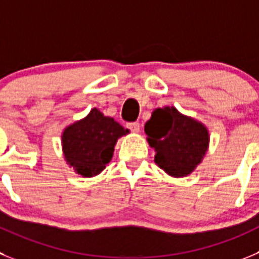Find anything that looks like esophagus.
Instances as JSON below:
<instances>
[{"instance_id": "obj_1", "label": "esophagus", "mask_w": 259, "mask_h": 259, "mask_svg": "<svg viewBox=\"0 0 259 259\" xmlns=\"http://www.w3.org/2000/svg\"><path fill=\"white\" fill-rule=\"evenodd\" d=\"M126 126H127V129L132 130L133 133H138L139 130H141V125H139V122H129Z\"/></svg>"}]
</instances>
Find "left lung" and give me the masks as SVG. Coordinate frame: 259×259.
Returning <instances> with one entry per match:
<instances>
[{
	"label": "left lung",
	"mask_w": 259,
	"mask_h": 259,
	"mask_svg": "<svg viewBox=\"0 0 259 259\" xmlns=\"http://www.w3.org/2000/svg\"><path fill=\"white\" fill-rule=\"evenodd\" d=\"M144 132L149 146L156 151L154 162L175 178L192 174L208 149L207 127L175 107L154 110Z\"/></svg>",
	"instance_id": "1"
}]
</instances>
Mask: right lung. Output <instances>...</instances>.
Returning a JSON list of instances; mask_svg holds the SVG:
<instances>
[{
  "mask_svg": "<svg viewBox=\"0 0 259 259\" xmlns=\"http://www.w3.org/2000/svg\"><path fill=\"white\" fill-rule=\"evenodd\" d=\"M127 129L93 108L88 116L62 133V151L66 162L84 178L96 176L111 161L117 139Z\"/></svg>",
  "mask_w": 259,
  "mask_h": 259,
  "instance_id": "1",
  "label": "right lung"
}]
</instances>
